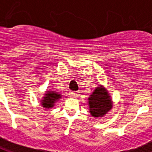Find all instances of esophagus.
Returning <instances> with one entry per match:
<instances>
[{"instance_id":"obj_1","label":"esophagus","mask_w":152,"mask_h":152,"mask_svg":"<svg viewBox=\"0 0 152 152\" xmlns=\"http://www.w3.org/2000/svg\"><path fill=\"white\" fill-rule=\"evenodd\" d=\"M69 95L73 96V97L76 98V97H77V96H78V95H79V94H78V92H77V91H71V92L69 93Z\"/></svg>"}]
</instances>
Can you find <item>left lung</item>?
I'll return each mask as SVG.
<instances>
[{"instance_id": "left-lung-1", "label": "left lung", "mask_w": 152, "mask_h": 152, "mask_svg": "<svg viewBox=\"0 0 152 152\" xmlns=\"http://www.w3.org/2000/svg\"><path fill=\"white\" fill-rule=\"evenodd\" d=\"M89 112L92 117H102L110 111L113 107V100L108 90L100 85L96 87L88 98Z\"/></svg>"}]
</instances>
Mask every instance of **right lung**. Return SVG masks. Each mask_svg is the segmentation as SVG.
I'll return each mask as SVG.
<instances>
[{
	"label": "right lung",
	"instance_id": "obj_1",
	"mask_svg": "<svg viewBox=\"0 0 152 152\" xmlns=\"http://www.w3.org/2000/svg\"><path fill=\"white\" fill-rule=\"evenodd\" d=\"M61 95L55 91H48L44 94L43 99H41V106L45 109L52 108L55 105L56 101L61 98Z\"/></svg>",
	"mask_w": 152,
	"mask_h": 152
}]
</instances>
